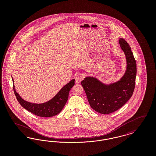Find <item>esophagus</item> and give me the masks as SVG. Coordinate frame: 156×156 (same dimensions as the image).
<instances>
[{
	"mask_svg": "<svg viewBox=\"0 0 156 156\" xmlns=\"http://www.w3.org/2000/svg\"><path fill=\"white\" fill-rule=\"evenodd\" d=\"M75 79L76 83H80L82 81V80L83 79V77H82V76H81V75H77L76 76H75Z\"/></svg>",
	"mask_w": 156,
	"mask_h": 156,
	"instance_id": "esophagus-1",
	"label": "esophagus"
}]
</instances>
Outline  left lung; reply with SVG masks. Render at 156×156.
Masks as SVG:
<instances>
[{"mask_svg": "<svg viewBox=\"0 0 156 156\" xmlns=\"http://www.w3.org/2000/svg\"><path fill=\"white\" fill-rule=\"evenodd\" d=\"M119 44L126 61L125 73L119 81L106 84L89 76L81 81L90 107L102 114L118 110L132 96L134 89L137 73L136 60L130 47L123 38H119Z\"/></svg>", "mask_w": 156, "mask_h": 156, "instance_id": "1", "label": "left lung"}]
</instances>
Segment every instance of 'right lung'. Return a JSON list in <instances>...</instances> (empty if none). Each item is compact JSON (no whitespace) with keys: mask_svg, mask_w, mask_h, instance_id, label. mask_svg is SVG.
<instances>
[{"mask_svg":"<svg viewBox=\"0 0 156 156\" xmlns=\"http://www.w3.org/2000/svg\"><path fill=\"white\" fill-rule=\"evenodd\" d=\"M13 83V90L16 98L24 109L40 117L50 118L58 114L64 108L68 98L69 90L74 85L75 80L73 79L64 85L59 92L50 101L42 104H34L24 100L16 92Z\"/></svg>","mask_w":156,"mask_h":156,"instance_id":"obj_1","label":"right lung"}]
</instances>
